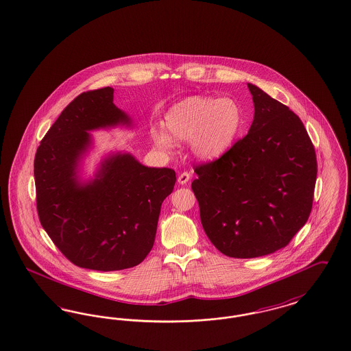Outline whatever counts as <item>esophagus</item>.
<instances>
[{"instance_id": "esophagus-1", "label": "esophagus", "mask_w": 351, "mask_h": 351, "mask_svg": "<svg viewBox=\"0 0 351 351\" xmlns=\"http://www.w3.org/2000/svg\"><path fill=\"white\" fill-rule=\"evenodd\" d=\"M189 179H191V173L189 172H182V173L179 175V178H178V182L184 185V184L189 182Z\"/></svg>"}]
</instances>
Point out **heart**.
<instances>
[{"instance_id": "heart-1", "label": "heart", "mask_w": 351, "mask_h": 351, "mask_svg": "<svg viewBox=\"0 0 351 351\" xmlns=\"http://www.w3.org/2000/svg\"><path fill=\"white\" fill-rule=\"evenodd\" d=\"M243 124L235 100L193 95L173 104L165 114V130H153L154 146L169 152L173 141H189L199 159L218 158L232 146Z\"/></svg>"}]
</instances>
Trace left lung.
<instances>
[{
    "label": "left lung",
    "mask_w": 351,
    "mask_h": 351,
    "mask_svg": "<svg viewBox=\"0 0 351 351\" xmlns=\"http://www.w3.org/2000/svg\"><path fill=\"white\" fill-rule=\"evenodd\" d=\"M254 117L245 137L195 167L201 223L228 257L253 258L286 247L306 225L317 175L313 143L287 106L248 84Z\"/></svg>",
    "instance_id": "1"
}]
</instances>
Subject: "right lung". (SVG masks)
I'll return each instance as SVG.
<instances>
[{"mask_svg":"<svg viewBox=\"0 0 351 351\" xmlns=\"http://www.w3.org/2000/svg\"><path fill=\"white\" fill-rule=\"evenodd\" d=\"M132 121L113 104L112 87L86 91L65 107L35 155L40 223L77 267L112 271L141 264L176 182L173 169L146 167L121 153L107 156L93 180H78L80 159L91 145L88 132Z\"/></svg>","mask_w":351,"mask_h":351,"instance_id":"1","label":"right lung"}]
</instances>
